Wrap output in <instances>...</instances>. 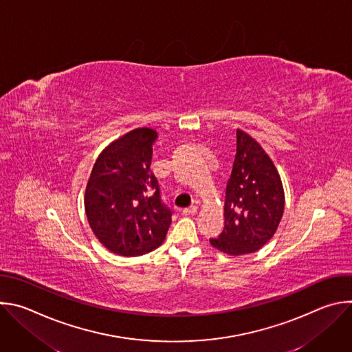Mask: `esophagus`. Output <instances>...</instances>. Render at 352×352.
<instances>
[{"mask_svg":"<svg viewBox=\"0 0 352 352\" xmlns=\"http://www.w3.org/2000/svg\"><path fill=\"white\" fill-rule=\"evenodd\" d=\"M196 212H197V206H195V205H190V206H188V208L182 209V213H184L185 216H190V214H195Z\"/></svg>","mask_w":352,"mask_h":352,"instance_id":"1","label":"esophagus"}]
</instances>
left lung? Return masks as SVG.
<instances>
[{"label": "left lung", "instance_id": "8db88e82", "mask_svg": "<svg viewBox=\"0 0 352 352\" xmlns=\"http://www.w3.org/2000/svg\"><path fill=\"white\" fill-rule=\"evenodd\" d=\"M280 174L263 147L236 129V155L226 188L224 230L210 243L236 256L261 249L276 232L284 212Z\"/></svg>", "mask_w": 352, "mask_h": 352}]
</instances>
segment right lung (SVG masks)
<instances>
[{"instance_id": "add662e5", "label": "right lung", "mask_w": 352, "mask_h": 352, "mask_svg": "<svg viewBox=\"0 0 352 352\" xmlns=\"http://www.w3.org/2000/svg\"><path fill=\"white\" fill-rule=\"evenodd\" d=\"M157 132L136 128L110 143L97 157L85 192L89 224L111 252L139 256L159 248L173 210L163 202L150 168Z\"/></svg>"}]
</instances>
